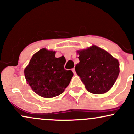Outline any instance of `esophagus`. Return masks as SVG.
Here are the masks:
<instances>
[{
    "label": "esophagus",
    "instance_id": "esophagus-1",
    "mask_svg": "<svg viewBox=\"0 0 134 134\" xmlns=\"http://www.w3.org/2000/svg\"><path fill=\"white\" fill-rule=\"evenodd\" d=\"M72 72H73V73L74 74V75L76 74V70H75V68H73L72 69Z\"/></svg>",
    "mask_w": 134,
    "mask_h": 134
}]
</instances>
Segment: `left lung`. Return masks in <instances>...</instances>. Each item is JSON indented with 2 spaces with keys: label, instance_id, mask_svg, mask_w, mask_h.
Masks as SVG:
<instances>
[{
  "label": "left lung",
  "instance_id": "left-lung-1",
  "mask_svg": "<svg viewBox=\"0 0 134 134\" xmlns=\"http://www.w3.org/2000/svg\"><path fill=\"white\" fill-rule=\"evenodd\" d=\"M79 63L77 74L90 93L101 94L108 91L119 74V62L116 58L96 46L78 51Z\"/></svg>",
  "mask_w": 134,
  "mask_h": 134
}]
</instances>
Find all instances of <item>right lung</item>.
I'll return each mask as SVG.
<instances>
[{"label":"right lung","instance_id":"add662e5","mask_svg":"<svg viewBox=\"0 0 134 134\" xmlns=\"http://www.w3.org/2000/svg\"><path fill=\"white\" fill-rule=\"evenodd\" d=\"M55 52L42 48L32 57L24 70L27 83L37 94L53 98L64 91L73 72L64 69V57L56 58Z\"/></svg>","mask_w":134,"mask_h":134}]
</instances>
